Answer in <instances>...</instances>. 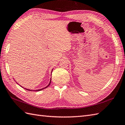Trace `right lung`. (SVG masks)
I'll return each instance as SVG.
<instances>
[{"instance_id": "obj_1", "label": "right lung", "mask_w": 125, "mask_h": 125, "mask_svg": "<svg viewBox=\"0 0 125 125\" xmlns=\"http://www.w3.org/2000/svg\"><path fill=\"white\" fill-rule=\"evenodd\" d=\"M51 80H50V82H49V83L48 84V85L47 86H46V87H45V88H42V89H37V90H34V91H42V89H45V88H47L48 86H49V85H50V83H51ZM24 89H25L26 90H27V91H33V90H31V89H27V88H24Z\"/></svg>"}]
</instances>
